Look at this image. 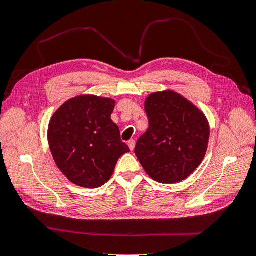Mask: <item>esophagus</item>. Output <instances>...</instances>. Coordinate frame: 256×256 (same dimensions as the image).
Listing matches in <instances>:
<instances>
[{
  "mask_svg": "<svg viewBox=\"0 0 256 256\" xmlns=\"http://www.w3.org/2000/svg\"><path fill=\"white\" fill-rule=\"evenodd\" d=\"M128 145L130 150H134V148H135V140H130L128 142Z\"/></svg>",
  "mask_w": 256,
  "mask_h": 256,
  "instance_id": "34e87169",
  "label": "esophagus"
}]
</instances>
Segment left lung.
<instances>
[{
    "label": "left lung",
    "mask_w": 256,
    "mask_h": 256,
    "mask_svg": "<svg viewBox=\"0 0 256 256\" xmlns=\"http://www.w3.org/2000/svg\"><path fill=\"white\" fill-rule=\"evenodd\" d=\"M144 108L150 126L135 148L140 165L157 182L184 180L204 158L210 136L208 120L172 90L150 94Z\"/></svg>",
    "instance_id": "left-lung-1"
}]
</instances>
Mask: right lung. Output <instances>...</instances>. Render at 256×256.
<instances>
[{"instance_id": "1", "label": "right lung", "mask_w": 256, "mask_h": 256, "mask_svg": "<svg viewBox=\"0 0 256 256\" xmlns=\"http://www.w3.org/2000/svg\"><path fill=\"white\" fill-rule=\"evenodd\" d=\"M116 101L81 94L54 113L48 125V143L57 167L69 182L98 188L111 178L118 160L128 153L111 120Z\"/></svg>"}]
</instances>
